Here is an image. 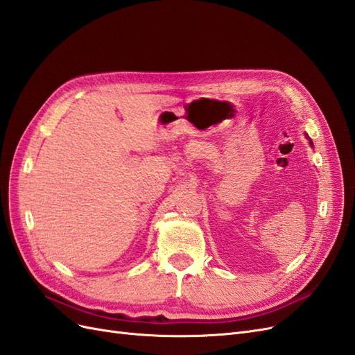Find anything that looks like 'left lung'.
I'll return each instance as SVG.
<instances>
[{
    "label": "left lung",
    "instance_id": "1",
    "mask_svg": "<svg viewBox=\"0 0 355 355\" xmlns=\"http://www.w3.org/2000/svg\"><path fill=\"white\" fill-rule=\"evenodd\" d=\"M306 139H308V141H309V145H311V146H313V141H311V139L308 137V135H306Z\"/></svg>",
    "mask_w": 355,
    "mask_h": 355
}]
</instances>
